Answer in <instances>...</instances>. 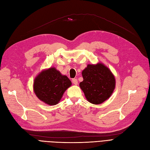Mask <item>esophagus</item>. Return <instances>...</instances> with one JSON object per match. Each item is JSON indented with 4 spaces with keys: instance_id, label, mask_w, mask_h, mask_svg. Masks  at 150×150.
<instances>
[{
    "instance_id": "esophagus-1",
    "label": "esophagus",
    "mask_w": 150,
    "mask_h": 150,
    "mask_svg": "<svg viewBox=\"0 0 150 150\" xmlns=\"http://www.w3.org/2000/svg\"><path fill=\"white\" fill-rule=\"evenodd\" d=\"M72 83L74 84V85H78V80H77V79H75V78H74V79H72Z\"/></svg>"
}]
</instances>
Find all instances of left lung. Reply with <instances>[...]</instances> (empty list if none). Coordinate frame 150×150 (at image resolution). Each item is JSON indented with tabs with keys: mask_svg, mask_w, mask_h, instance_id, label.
Listing matches in <instances>:
<instances>
[{
	"mask_svg": "<svg viewBox=\"0 0 150 150\" xmlns=\"http://www.w3.org/2000/svg\"><path fill=\"white\" fill-rule=\"evenodd\" d=\"M83 81L79 83L88 101L93 104L104 103L115 88V78L103 64L88 65L82 72Z\"/></svg>",
	"mask_w": 150,
	"mask_h": 150,
	"instance_id": "obj_1",
	"label": "left lung"
}]
</instances>
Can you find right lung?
I'll use <instances>...</instances> for the list:
<instances>
[{"label":"right lung","instance_id":"right-lung-1","mask_svg":"<svg viewBox=\"0 0 150 150\" xmlns=\"http://www.w3.org/2000/svg\"><path fill=\"white\" fill-rule=\"evenodd\" d=\"M71 85V81L55 68L42 71L36 77L34 90L37 97L49 105L58 104L65 91Z\"/></svg>","mask_w":150,"mask_h":150}]
</instances>
